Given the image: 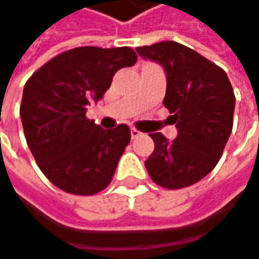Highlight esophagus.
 I'll use <instances>...</instances> for the list:
<instances>
[{
    "mask_svg": "<svg viewBox=\"0 0 259 259\" xmlns=\"http://www.w3.org/2000/svg\"><path fill=\"white\" fill-rule=\"evenodd\" d=\"M130 136H132V139H136V138L142 136V133H141L138 129H132L130 130Z\"/></svg>",
    "mask_w": 259,
    "mask_h": 259,
    "instance_id": "1",
    "label": "esophagus"
}]
</instances>
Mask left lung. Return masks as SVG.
Here are the masks:
<instances>
[{"label":"left lung","instance_id":"obj_1","mask_svg":"<svg viewBox=\"0 0 259 259\" xmlns=\"http://www.w3.org/2000/svg\"><path fill=\"white\" fill-rule=\"evenodd\" d=\"M165 71L164 107L168 108L177 138L149 133L155 148L145 167L165 189H182L199 182L220 160L233 127L235 94L226 71L188 47L164 40L136 48Z\"/></svg>","mask_w":259,"mask_h":259}]
</instances>
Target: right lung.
<instances>
[{"instance_id": "1", "label": "right lung", "mask_w": 259, "mask_h": 259, "mask_svg": "<svg viewBox=\"0 0 259 259\" xmlns=\"http://www.w3.org/2000/svg\"><path fill=\"white\" fill-rule=\"evenodd\" d=\"M138 60L129 47H79L44 64L26 82L20 105L27 146L47 179L64 192L105 189L130 142L126 124L102 129L86 118L114 74Z\"/></svg>"}]
</instances>
